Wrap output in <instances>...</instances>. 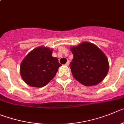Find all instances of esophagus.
I'll use <instances>...</instances> for the list:
<instances>
[{"instance_id":"esophagus-1","label":"esophagus","mask_w":124,"mask_h":124,"mask_svg":"<svg viewBox=\"0 0 124 124\" xmlns=\"http://www.w3.org/2000/svg\"><path fill=\"white\" fill-rule=\"evenodd\" d=\"M69 64H70V62H69V61H67V62L65 63V65H66V66H69Z\"/></svg>"}]
</instances>
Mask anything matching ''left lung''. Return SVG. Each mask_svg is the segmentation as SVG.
I'll return each instance as SVG.
<instances>
[{
    "label": "left lung",
    "mask_w": 124,
    "mask_h": 124,
    "mask_svg": "<svg viewBox=\"0 0 124 124\" xmlns=\"http://www.w3.org/2000/svg\"><path fill=\"white\" fill-rule=\"evenodd\" d=\"M70 49L73 55L70 69L75 80L89 86L96 85L104 79L109 71V62L96 45L85 41Z\"/></svg>",
    "instance_id": "left-lung-1"
}]
</instances>
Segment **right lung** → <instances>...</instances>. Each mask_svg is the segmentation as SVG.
I'll return each mask as SVG.
<instances>
[{
    "instance_id": "1",
    "label": "right lung",
    "mask_w": 124,
    "mask_h": 124,
    "mask_svg": "<svg viewBox=\"0 0 124 124\" xmlns=\"http://www.w3.org/2000/svg\"><path fill=\"white\" fill-rule=\"evenodd\" d=\"M52 49L39 46L30 51L21 62L20 72L23 81L29 86L41 88L54 78L60 64L52 56Z\"/></svg>"
}]
</instances>
